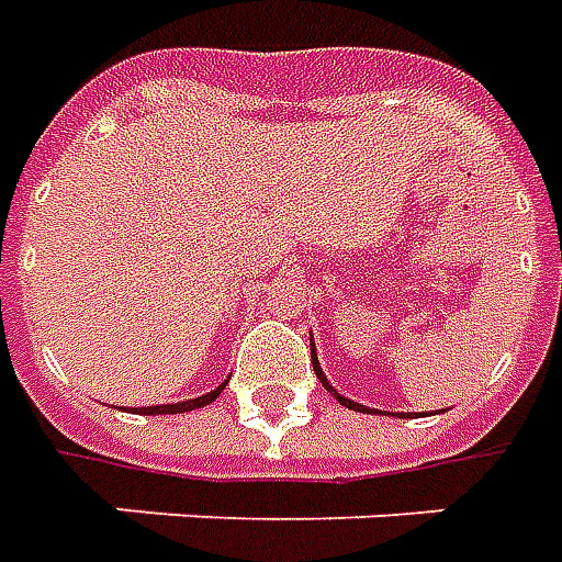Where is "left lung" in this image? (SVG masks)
Listing matches in <instances>:
<instances>
[{
    "mask_svg": "<svg viewBox=\"0 0 562 562\" xmlns=\"http://www.w3.org/2000/svg\"><path fill=\"white\" fill-rule=\"evenodd\" d=\"M312 363H314V375L321 378V384H324V387L329 390V393H333V396H336L341 405H345V408H353V412H366V415H381L378 408H366V405H360V402H353V400H348V396H341V393H338V390L329 384V378H326L324 369H321V360H317V351H314V345H312ZM387 415H400V412H387ZM408 415H412V412H408Z\"/></svg>",
    "mask_w": 562,
    "mask_h": 562,
    "instance_id": "left-lung-1",
    "label": "left lung"
}]
</instances>
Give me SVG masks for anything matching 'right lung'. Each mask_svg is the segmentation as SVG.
<instances>
[{
	"mask_svg": "<svg viewBox=\"0 0 562 562\" xmlns=\"http://www.w3.org/2000/svg\"><path fill=\"white\" fill-rule=\"evenodd\" d=\"M229 384V378H226L224 384H217V387L205 393V396H196V400H187V402H169V405H150V408H138V415H184V412H196V408H205L209 402H214L224 387ZM135 412V408H133Z\"/></svg>",
	"mask_w": 562,
	"mask_h": 562,
	"instance_id": "add662e5",
	"label": "right lung"
}]
</instances>
